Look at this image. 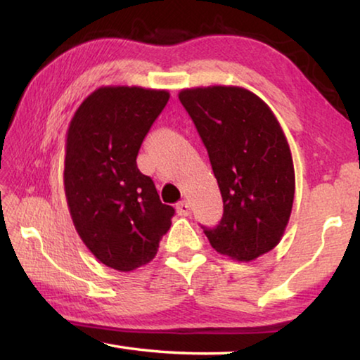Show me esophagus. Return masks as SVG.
<instances>
[{"label": "esophagus", "instance_id": "1", "mask_svg": "<svg viewBox=\"0 0 360 360\" xmlns=\"http://www.w3.org/2000/svg\"><path fill=\"white\" fill-rule=\"evenodd\" d=\"M176 210H178L179 216H188L191 214V203L187 200H182L178 205H176Z\"/></svg>", "mask_w": 360, "mask_h": 360}]
</instances>
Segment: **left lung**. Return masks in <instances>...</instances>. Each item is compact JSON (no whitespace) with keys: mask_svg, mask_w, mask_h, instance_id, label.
<instances>
[{"mask_svg":"<svg viewBox=\"0 0 360 360\" xmlns=\"http://www.w3.org/2000/svg\"><path fill=\"white\" fill-rule=\"evenodd\" d=\"M179 101L208 150L224 216L203 227L219 254L251 262L271 251L288 227L295 173L284 131L264 100L243 87L184 89Z\"/></svg>","mask_w":360,"mask_h":360,"instance_id":"1","label":"left lung"}]
</instances>
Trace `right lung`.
Masks as SVG:
<instances>
[{
  "instance_id": "right-lung-1",
  "label": "right lung",
  "mask_w": 360,
  "mask_h": 360,
  "mask_svg": "<svg viewBox=\"0 0 360 360\" xmlns=\"http://www.w3.org/2000/svg\"><path fill=\"white\" fill-rule=\"evenodd\" d=\"M167 90L106 85L76 109L66 131L63 184L72 224L101 264L131 271L155 257L174 210L136 167Z\"/></svg>"
}]
</instances>
